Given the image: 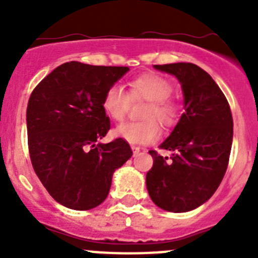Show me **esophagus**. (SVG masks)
Listing matches in <instances>:
<instances>
[{"mask_svg":"<svg viewBox=\"0 0 258 258\" xmlns=\"http://www.w3.org/2000/svg\"><path fill=\"white\" fill-rule=\"evenodd\" d=\"M132 150H133V154H134V156H136V155H138V154H140V151H141V149H140V147H137V146H133V147H132Z\"/></svg>","mask_w":258,"mask_h":258,"instance_id":"34e87169","label":"esophagus"}]
</instances>
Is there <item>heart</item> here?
Masks as SVG:
<instances>
[{
	"mask_svg": "<svg viewBox=\"0 0 258 258\" xmlns=\"http://www.w3.org/2000/svg\"><path fill=\"white\" fill-rule=\"evenodd\" d=\"M173 86L170 81L157 74H143L129 83V95L120 85L109 86L103 95L104 112L115 121H122L133 101H149L142 112L146 120L126 122L116 127L115 136L131 145H150L160 138V127L174 125L178 117V104L170 98Z\"/></svg>",
	"mask_w": 258,
	"mask_h": 258,
	"instance_id": "obj_1",
	"label": "heart"
}]
</instances>
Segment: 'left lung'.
Segmentation results:
<instances>
[{"instance_id": "left-lung-1", "label": "left lung", "mask_w": 258, "mask_h": 258, "mask_svg": "<svg viewBox=\"0 0 258 258\" xmlns=\"http://www.w3.org/2000/svg\"><path fill=\"white\" fill-rule=\"evenodd\" d=\"M154 68L177 77L184 112L160 145V149L174 151L170 160L150 151L154 165L146 175V186L159 208L182 213L204 204L220 186L231 151L232 116L221 89L197 64Z\"/></svg>"}]
</instances>
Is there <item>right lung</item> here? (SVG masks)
I'll return each mask as SVG.
<instances>
[{"label": "right lung", "instance_id": "1", "mask_svg": "<svg viewBox=\"0 0 258 258\" xmlns=\"http://www.w3.org/2000/svg\"><path fill=\"white\" fill-rule=\"evenodd\" d=\"M127 67L67 61L32 92L27 107L31 161L52 199L75 211L104 202L112 175L132 157L122 138L98 143L109 131L102 101Z\"/></svg>", "mask_w": 258, "mask_h": 258}]
</instances>
